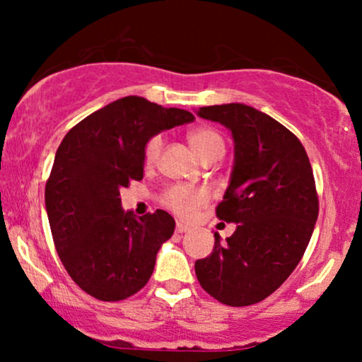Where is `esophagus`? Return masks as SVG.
I'll return each instance as SVG.
<instances>
[{
	"mask_svg": "<svg viewBox=\"0 0 362 362\" xmlns=\"http://www.w3.org/2000/svg\"><path fill=\"white\" fill-rule=\"evenodd\" d=\"M175 231H177V233H185V231H189V226H187V224H184V223H177Z\"/></svg>",
	"mask_w": 362,
	"mask_h": 362,
	"instance_id": "34e87169",
	"label": "esophagus"
}]
</instances>
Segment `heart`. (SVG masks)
Segmentation results:
<instances>
[{"mask_svg":"<svg viewBox=\"0 0 362 362\" xmlns=\"http://www.w3.org/2000/svg\"><path fill=\"white\" fill-rule=\"evenodd\" d=\"M189 143L197 153L202 161H216L223 156L224 153V139L221 138L218 131L213 127H197L189 132ZM161 148H163V136L156 134L148 139L144 144V163L148 167L155 165L160 158ZM207 201L206 190L199 189V187L175 184L168 187L163 194H161V204L168 207L180 218H187L199 209Z\"/></svg>","mask_w":362,"mask_h":362,"instance_id":"b5f03b06","label":"heart"}]
</instances>
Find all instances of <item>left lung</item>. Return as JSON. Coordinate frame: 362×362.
I'll use <instances>...</instances> for the list:
<instances>
[{
    "label": "left lung",
    "mask_w": 362,
    "mask_h": 362,
    "mask_svg": "<svg viewBox=\"0 0 362 362\" xmlns=\"http://www.w3.org/2000/svg\"><path fill=\"white\" fill-rule=\"evenodd\" d=\"M233 134L235 167L216 216L235 233L195 262L199 284L228 306L255 305L300 264L318 218L313 170L301 141L271 115L243 105L201 107Z\"/></svg>",
    "instance_id": "obj_1"
}]
</instances>
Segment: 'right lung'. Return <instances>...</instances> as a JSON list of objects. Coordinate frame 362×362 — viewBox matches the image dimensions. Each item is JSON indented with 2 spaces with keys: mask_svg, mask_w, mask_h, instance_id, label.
<instances>
[{
  "mask_svg": "<svg viewBox=\"0 0 362 362\" xmlns=\"http://www.w3.org/2000/svg\"><path fill=\"white\" fill-rule=\"evenodd\" d=\"M194 119L132 95L90 114L62 139L45 209L62 265L90 296L120 301L146 286L175 219L161 209L141 218L124 213L120 189L143 178L151 136Z\"/></svg>",
  "mask_w": 362,
  "mask_h": 362,
  "instance_id": "obj_1",
  "label": "right lung"
}]
</instances>
